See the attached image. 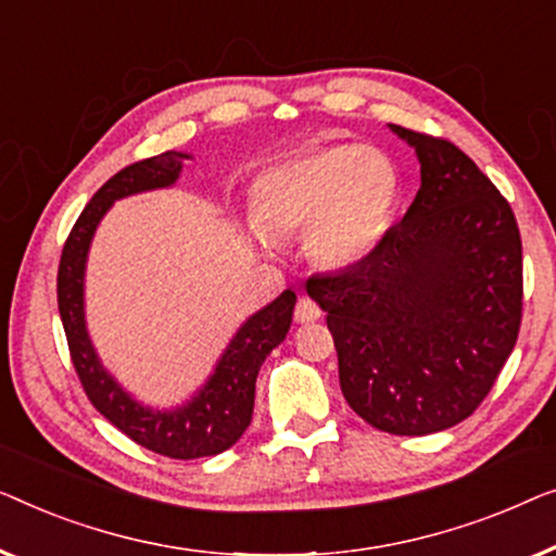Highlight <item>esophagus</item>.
Wrapping results in <instances>:
<instances>
[{
    "mask_svg": "<svg viewBox=\"0 0 556 556\" xmlns=\"http://www.w3.org/2000/svg\"><path fill=\"white\" fill-rule=\"evenodd\" d=\"M323 315V309L317 307L315 300H309V296H302L300 302H296V309H294V319L296 323L307 325V323H315Z\"/></svg>",
    "mask_w": 556,
    "mask_h": 556,
    "instance_id": "obj_1",
    "label": "esophagus"
}]
</instances>
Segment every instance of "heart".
<instances>
[{
  "label": "heart",
  "mask_w": 556,
  "mask_h": 556,
  "mask_svg": "<svg viewBox=\"0 0 556 556\" xmlns=\"http://www.w3.org/2000/svg\"><path fill=\"white\" fill-rule=\"evenodd\" d=\"M401 203V174L382 151L334 143L271 163L252 184L254 239L304 231V252L323 267L348 269L386 241Z\"/></svg>",
  "instance_id": "heart-1"
}]
</instances>
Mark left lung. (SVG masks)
I'll use <instances>...</instances> for the list:
<instances>
[{
    "instance_id": "obj_1",
    "label": "left lung",
    "mask_w": 556,
    "mask_h": 556,
    "mask_svg": "<svg viewBox=\"0 0 556 556\" xmlns=\"http://www.w3.org/2000/svg\"><path fill=\"white\" fill-rule=\"evenodd\" d=\"M418 155L420 189L365 262L307 279L327 312L340 388L365 424L428 435L489 395L521 325L514 211L448 140L390 125Z\"/></svg>"
}]
</instances>
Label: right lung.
<instances>
[{
    "label": "right lung",
    "instance_id": "1",
    "mask_svg": "<svg viewBox=\"0 0 556 556\" xmlns=\"http://www.w3.org/2000/svg\"><path fill=\"white\" fill-rule=\"evenodd\" d=\"M184 151H166L118 170L83 208L65 241L58 271V304L70 355L90 403L143 448L168 458H203L231 448L252 424L256 375L267 355L287 338L296 294L285 289L275 302L247 317L214 370L189 401L153 408L128 393L100 359L85 319V271L92 237L115 201L170 189L184 170Z\"/></svg>",
    "mask_w": 556,
    "mask_h": 556
}]
</instances>
